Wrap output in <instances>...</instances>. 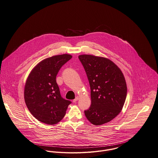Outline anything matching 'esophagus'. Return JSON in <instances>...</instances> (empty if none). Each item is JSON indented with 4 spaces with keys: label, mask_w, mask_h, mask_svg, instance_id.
Listing matches in <instances>:
<instances>
[{
    "label": "esophagus",
    "mask_w": 158,
    "mask_h": 158,
    "mask_svg": "<svg viewBox=\"0 0 158 158\" xmlns=\"http://www.w3.org/2000/svg\"><path fill=\"white\" fill-rule=\"evenodd\" d=\"M78 99H79V98H78V97H75V98L73 100V102H76L78 100Z\"/></svg>",
    "instance_id": "34e87169"
}]
</instances>
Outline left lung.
I'll use <instances>...</instances> for the list:
<instances>
[{"label":"left lung","instance_id":"1","mask_svg":"<svg viewBox=\"0 0 158 158\" xmlns=\"http://www.w3.org/2000/svg\"><path fill=\"white\" fill-rule=\"evenodd\" d=\"M90 87L91 105L85 110L92 124L107 123L118 115L127 96V85L121 69L106 58L80 55Z\"/></svg>","mask_w":158,"mask_h":158}]
</instances>
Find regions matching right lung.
I'll use <instances>...</instances> for the list:
<instances>
[{
  "instance_id": "right-lung-1",
  "label": "right lung",
  "mask_w": 158,
  "mask_h": 158,
  "mask_svg": "<svg viewBox=\"0 0 158 158\" xmlns=\"http://www.w3.org/2000/svg\"><path fill=\"white\" fill-rule=\"evenodd\" d=\"M71 58V55L63 54L46 58L29 75L24 90L25 101L31 114L42 123L57 124L71 103L62 98L56 82L59 70Z\"/></svg>"
}]
</instances>
